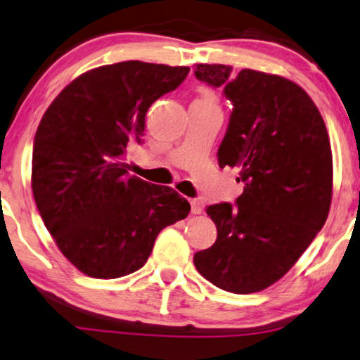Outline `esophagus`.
<instances>
[{
	"mask_svg": "<svg viewBox=\"0 0 360 360\" xmlns=\"http://www.w3.org/2000/svg\"><path fill=\"white\" fill-rule=\"evenodd\" d=\"M190 205H192V214L193 215H198L203 212V205L200 200H197V198H193V200H190Z\"/></svg>",
	"mask_w": 360,
	"mask_h": 360,
	"instance_id": "34e87169",
	"label": "esophagus"
}]
</instances>
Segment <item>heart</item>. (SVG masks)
I'll return each mask as SVG.
<instances>
[{
    "label": "heart",
    "mask_w": 360,
    "mask_h": 360,
    "mask_svg": "<svg viewBox=\"0 0 360 360\" xmlns=\"http://www.w3.org/2000/svg\"><path fill=\"white\" fill-rule=\"evenodd\" d=\"M215 93L212 90H202L200 91V96H198V100L195 101V103H205V105H215Z\"/></svg>",
    "instance_id": "heart-1"
}]
</instances>
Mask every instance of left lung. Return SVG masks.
<instances>
[{
    "label": "left lung",
    "instance_id": "8db88e82",
    "mask_svg": "<svg viewBox=\"0 0 360 360\" xmlns=\"http://www.w3.org/2000/svg\"><path fill=\"white\" fill-rule=\"evenodd\" d=\"M195 77L232 101L219 165L237 167L243 193L207 207L217 240L193 264L208 282L252 294L283 277L326 224L332 150L316 103L290 79L227 65H197Z\"/></svg>",
    "mask_w": 360,
    "mask_h": 360
}]
</instances>
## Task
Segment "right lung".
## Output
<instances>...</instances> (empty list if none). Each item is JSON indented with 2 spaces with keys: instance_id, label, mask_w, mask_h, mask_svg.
Here are the masks:
<instances>
[{
  "instance_id": "right-lung-1",
  "label": "right lung",
  "mask_w": 360,
  "mask_h": 360,
  "mask_svg": "<svg viewBox=\"0 0 360 360\" xmlns=\"http://www.w3.org/2000/svg\"><path fill=\"white\" fill-rule=\"evenodd\" d=\"M188 66L122 61L79 75L53 100L33 141L31 187L58 248L88 277L141 269L157 235L188 215L175 190L130 175L153 101L181 85Z\"/></svg>"
}]
</instances>
